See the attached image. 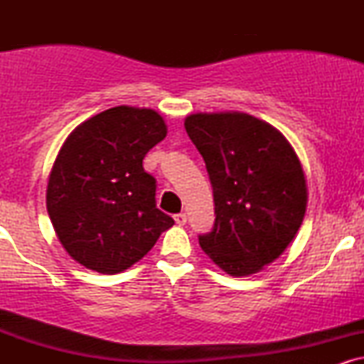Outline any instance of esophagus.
I'll return each mask as SVG.
<instances>
[{
    "mask_svg": "<svg viewBox=\"0 0 364 364\" xmlns=\"http://www.w3.org/2000/svg\"><path fill=\"white\" fill-rule=\"evenodd\" d=\"M174 220H176L178 225H185L186 215L185 214H176V215H174Z\"/></svg>",
    "mask_w": 364,
    "mask_h": 364,
    "instance_id": "esophagus-1",
    "label": "esophagus"
}]
</instances>
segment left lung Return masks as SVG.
Masks as SVG:
<instances>
[{
	"label": "left lung",
	"mask_w": 364,
	"mask_h": 364,
	"mask_svg": "<svg viewBox=\"0 0 364 364\" xmlns=\"http://www.w3.org/2000/svg\"><path fill=\"white\" fill-rule=\"evenodd\" d=\"M185 128L214 188L215 224L200 246L232 277L260 272L303 224L308 186L298 154L277 128L246 112H195Z\"/></svg>",
	"instance_id": "1"
}]
</instances>
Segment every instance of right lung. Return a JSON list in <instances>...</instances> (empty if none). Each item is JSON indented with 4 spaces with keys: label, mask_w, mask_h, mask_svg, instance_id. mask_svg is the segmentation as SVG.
Wrapping results in <instances>:
<instances>
[{
    "label": "right lung",
    "mask_w": 364,
    "mask_h": 364,
    "mask_svg": "<svg viewBox=\"0 0 364 364\" xmlns=\"http://www.w3.org/2000/svg\"><path fill=\"white\" fill-rule=\"evenodd\" d=\"M168 135L147 107L116 106L78 124L61 145L46 207L66 253L99 274H119L147 255L174 220L156 207L145 154Z\"/></svg>",
    "instance_id": "add662e5"
}]
</instances>
